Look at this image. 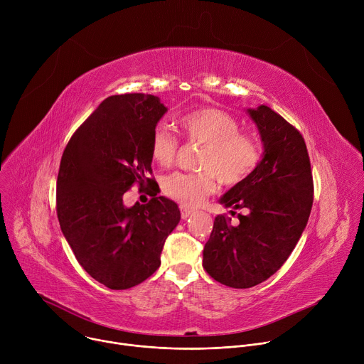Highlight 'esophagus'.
<instances>
[{
  "mask_svg": "<svg viewBox=\"0 0 364 364\" xmlns=\"http://www.w3.org/2000/svg\"><path fill=\"white\" fill-rule=\"evenodd\" d=\"M180 212H181V218L183 219H188L190 216H191V213H193V210H190L188 207H186V205H180Z\"/></svg>",
  "mask_w": 364,
  "mask_h": 364,
  "instance_id": "1",
  "label": "esophagus"
}]
</instances>
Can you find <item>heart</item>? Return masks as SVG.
<instances>
[{"mask_svg": "<svg viewBox=\"0 0 364 364\" xmlns=\"http://www.w3.org/2000/svg\"><path fill=\"white\" fill-rule=\"evenodd\" d=\"M183 132L204 144L200 173H173L163 180V191L186 207L198 205L215 193L216 176L228 186L237 184L252 174L261 160L257 144L240 134L239 122L229 114L204 108L186 114L178 121ZM178 149L177 136L166 127L155 128L151 138V157L160 167H170Z\"/></svg>", "mask_w": 364, "mask_h": 364, "instance_id": "b5f03b06", "label": "heart"}]
</instances>
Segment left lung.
<instances>
[{"mask_svg":"<svg viewBox=\"0 0 364 364\" xmlns=\"http://www.w3.org/2000/svg\"><path fill=\"white\" fill-rule=\"evenodd\" d=\"M264 146L262 160L220 197L239 223L219 215L203 250V267L230 288L272 277L298 243L313 207V176L302 135L267 105L246 109Z\"/></svg>","mask_w":364,"mask_h":364,"instance_id":"8db88e82","label":"left lung"}]
</instances>
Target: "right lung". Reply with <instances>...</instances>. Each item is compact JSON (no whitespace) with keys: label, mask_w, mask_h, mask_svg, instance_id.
I'll use <instances>...</instances> for the list:
<instances>
[{"label":"right lung","mask_w":364,"mask_h":364,"mask_svg":"<svg viewBox=\"0 0 364 364\" xmlns=\"http://www.w3.org/2000/svg\"><path fill=\"white\" fill-rule=\"evenodd\" d=\"M167 107L159 96L115 95L103 100L70 138L58 176V218L77 262L111 289L132 288L159 269L178 205L154 194L127 207L138 181L154 183L151 138Z\"/></svg>","instance_id":"obj_1"}]
</instances>
